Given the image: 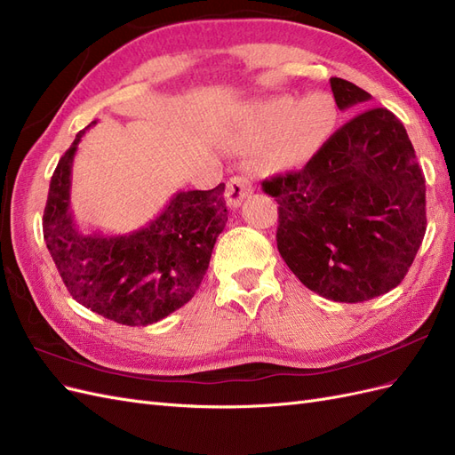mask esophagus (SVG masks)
Segmentation results:
<instances>
[{
    "label": "esophagus",
    "mask_w": 455,
    "mask_h": 455,
    "mask_svg": "<svg viewBox=\"0 0 455 455\" xmlns=\"http://www.w3.org/2000/svg\"><path fill=\"white\" fill-rule=\"evenodd\" d=\"M252 191H254V186L251 182V178L233 176L228 180L224 196H226V201L231 209H237V206L243 203V199L249 197Z\"/></svg>",
    "instance_id": "1"
}]
</instances>
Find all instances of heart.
<instances>
[{"label":"heart","mask_w":455,"mask_h":455,"mask_svg":"<svg viewBox=\"0 0 455 455\" xmlns=\"http://www.w3.org/2000/svg\"><path fill=\"white\" fill-rule=\"evenodd\" d=\"M339 112L332 96L313 92L304 100L279 96L254 109V140L265 142L259 161L267 171H291L307 163L330 134Z\"/></svg>","instance_id":"b5f03b06"}]
</instances>
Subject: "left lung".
<instances>
[{
    "instance_id": "8db88e82",
    "label": "left lung",
    "mask_w": 455,
    "mask_h": 455,
    "mask_svg": "<svg viewBox=\"0 0 455 455\" xmlns=\"http://www.w3.org/2000/svg\"><path fill=\"white\" fill-rule=\"evenodd\" d=\"M339 109L371 96L330 77ZM279 204L277 249L309 291L359 304L401 284L425 235V176L406 129L370 108L301 171L261 184Z\"/></svg>"
}]
</instances>
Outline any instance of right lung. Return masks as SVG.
<instances>
[{
  "instance_id": "right-lung-1",
  "label": "right lung",
  "mask_w": 455,
  "mask_h": 455,
  "mask_svg": "<svg viewBox=\"0 0 455 455\" xmlns=\"http://www.w3.org/2000/svg\"><path fill=\"white\" fill-rule=\"evenodd\" d=\"M87 129L76 134L52 172L44 239L68 292L81 306L119 324H154L197 292L228 222L226 186L178 191L159 216L125 235L84 233L70 211V188Z\"/></svg>"
}]
</instances>
